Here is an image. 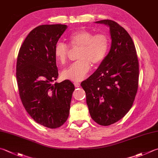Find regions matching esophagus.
Returning <instances> with one entry per match:
<instances>
[{
  "label": "esophagus",
  "mask_w": 158,
  "mask_h": 158,
  "mask_svg": "<svg viewBox=\"0 0 158 158\" xmlns=\"http://www.w3.org/2000/svg\"><path fill=\"white\" fill-rule=\"evenodd\" d=\"M73 84H74V85H75L76 87H79L80 86V84L79 82H74Z\"/></svg>",
  "instance_id": "obj_1"
}]
</instances>
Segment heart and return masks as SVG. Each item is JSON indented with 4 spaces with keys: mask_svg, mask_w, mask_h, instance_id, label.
<instances>
[{
    "mask_svg": "<svg viewBox=\"0 0 158 158\" xmlns=\"http://www.w3.org/2000/svg\"><path fill=\"white\" fill-rule=\"evenodd\" d=\"M71 46L80 47L78 58L80 60L71 64L62 73V78L73 82H79L87 77L91 69V62L97 64L105 58L109 48V39L103 34L94 35L86 29H80L68 37ZM54 56L60 64L67 60L69 47L62 42H58L54 47Z\"/></svg>",
    "mask_w": 158,
    "mask_h": 158,
    "instance_id": "obj_1",
    "label": "heart"
}]
</instances>
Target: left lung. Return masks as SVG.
Returning a JSON list of instances; mask_svg holds the SVG:
<instances>
[{
    "mask_svg": "<svg viewBox=\"0 0 158 158\" xmlns=\"http://www.w3.org/2000/svg\"><path fill=\"white\" fill-rule=\"evenodd\" d=\"M109 27L111 44L97 70L81 83L91 118L109 126L125 115L138 91L139 63L133 40L114 20L95 22Z\"/></svg>",
    "mask_w": 158,
    "mask_h": 158,
    "instance_id": "1",
    "label": "left lung"
}]
</instances>
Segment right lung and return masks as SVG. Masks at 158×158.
<instances>
[{"label":"right lung","mask_w":158,"mask_h":158,"mask_svg":"<svg viewBox=\"0 0 158 158\" xmlns=\"http://www.w3.org/2000/svg\"><path fill=\"white\" fill-rule=\"evenodd\" d=\"M67 28L61 24L43 25L31 30L18 55L16 79L20 98L27 112L50 129L67 121L75 87L69 80L60 83L54 47Z\"/></svg>","instance_id":"right-lung-1"}]
</instances>
